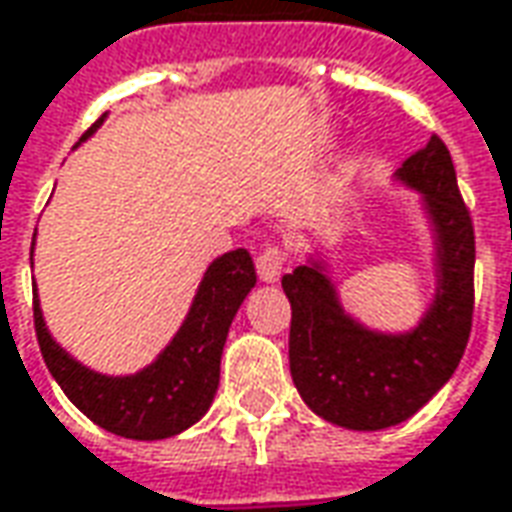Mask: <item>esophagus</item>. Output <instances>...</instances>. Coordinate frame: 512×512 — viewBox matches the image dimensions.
<instances>
[{
    "mask_svg": "<svg viewBox=\"0 0 512 512\" xmlns=\"http://www.w3.org/2000/svg\"><path fill=\"white\" fill-rule=\"evenodd\" d=\"M281 270H284V253H281L276 245H270V248L259 253V259H256V273H259V278H262L264 284H276L278 278H281Z\"/></svg>",
    "mask_w": 512,
    "mask_h": 512,
    "instance_id": "esophagus-1",
    "label": "esophagus"
}]
</instances>
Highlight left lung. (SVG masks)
Masks as SVG:
<instances>
[{
	"mask_svg": "<svg viewBox=\"0 0 512 512\" xmlns=\"http://www.w3.org/2000/svg\"><path fill=\"white\" fill-rule=\"evenodd\" d=\"M393 181L415 192L429 231L435 287L415 326L376 329L340 298L323 245L281 278L292 306L290 370L306 407L323 421L376 432L412 418L463 359L474 315V225L438 136L404 161Z\"/></svg>",
	"mask_w": 512,
	"mask_h": 512,
	"instance_id": "1",
	"label": "left lung"
}]
</instances>
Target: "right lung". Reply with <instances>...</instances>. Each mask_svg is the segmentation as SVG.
I'll use <instances>...</instances> for the list:
<instances>
[{
  "mask_svg": "<svg viewBox=\"0 0 512 512\" xmlns=\"http://www.w3.org/2000/svg\"><path fill=\"white\" fill-rule=\"evenodd\" d=\"M105 116L108 114L94 122L77 147L97 133ZM253 287L256 270L248 250L236 248L217 256L197 284L181 329L172 334L150 365L136 373L114 376L77 362L49 334L38 290H33L35 334L52 379L86 418L119 438L164 440L186 432L209 412L220 387V359L228 329Z\"/></svg>",
  "mask_w": 512,
  "mask_h": 512,
  "instance_id": "add662e5",
  "label": "right lung"
}]
</instances>
